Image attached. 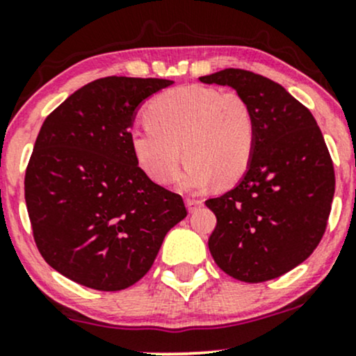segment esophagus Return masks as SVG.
Here are the masks:
<instances>
[{
	"label": "esophagus",
	"instance_id": "esophagus-1",
	"mask_svg": "<svg viewBox=\"0 0 356 356\" xmlns=\"http://www.w3.org/2000/svg\"><path fill=\"white\" fill-rule=\"evenodd\" d=\"M186 204H187V209H189V212H194V211H197L199 207L202 206L204 201H202V199L189 197V199H187V201H186Z\"/></svg>",
	"mask_w": 356,
	"mask_h": 356
}]
</instances>
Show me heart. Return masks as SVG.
<instances>
[{
    "instance_id": "1",
    "label": "heart",
    "mask_w": 356,
    "mask_h": 356,
    "mask_svg": "<svg viewBox=\"0 0 356 356\" xmlns=\"http://www.w3.org/2000/svg\"><path fill=\"white\" fill-rule=\"evenodd\" d=\"M145 124L130 132V149L140 169L159 184L187 169L182 189L202 191L238 182L252 161L256 117L238 92L187 85L159 93L145 108Z\"/></svg>"
}]
</instances>
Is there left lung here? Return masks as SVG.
Returning <instances> with one entry per match:
<instances>
[{"instance_id": "8db88e82", "label": "left lung", "mask_w": 356, "mask_h": 356, "mask_svg": "<svg viewBox=\"0 0 356 356\" xmlns=\"http://www.w3.org/2000/svg\"><path fill=\"white\" fill-rule=\"evenodd\" d=\"M199 80L234 88L256 117L248 172L206 201L218 219L209 251L236 280H275L308 259L325 234L334 194L328 147L312 112L276 81L239 68Z\"/></svg>"}]
</instances>
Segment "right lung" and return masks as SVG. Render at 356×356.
<instances>
[{"label":"right lung","instance_id":"right-lung-1","mask_svg":"<svg viewBox=\"0 0 356 356\" xmlns=\"http://www.w3.org/2000/svg\"><path fill=\"white\" fill-rule=\"evenodd\" d=\"M169 85L105 76L44 118L24 174V201L40 254L75 283L99 291L136 284L187 216L181 195L150 181L130 149L138 105Z\"/></svg>","mask_w":356,"mask_h":356}]
</instances>
